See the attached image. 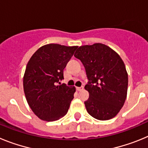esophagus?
<instances>
[{"mask_svg":"<svg viewBox=\"0 0 148 148\" xmlns=\"http://www.w3.org/2000/svg\"><path fill=\"white\" fill-rule=\"evenodd\" d=\"M76 89L78 91H82V90H84V87L83 86H82V87H76Z\"/></svg>","mask_w":148,"mask_h":148,"instance_id":"obj_1","label":"esophagus"}]
</instances>
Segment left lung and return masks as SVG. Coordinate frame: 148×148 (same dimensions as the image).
Returning a JSON list of instances; mask_svg holds the SVG:
<instances>
[{"instance_id": "obj_1", "label": "left lung", "mask_w": 148, "mask_h": 148, "mask_svg": "<svg viewBox=\"0 0 148 148\" xmlns=\"http://www.w3.org/2000/svg\"><path fill=\"white\" fill-rule=\"evenodd\" d=\"M74 56L85 67L89 92L84 101L87 113L98 120H109L118 114L127 98L128 75L118 53L105 44L81 46Z\"/></svg>"}]
</instances>
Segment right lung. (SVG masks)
<instances>
[{
	"label": "right lung",
	"instance_id": "obj_1",
	"mask_svg": "<svg viewBox=\"0 0 148 148\" xmlns=\"http://www.w3.org/2000/svg\"><path fill=\"white\" fill-rule=\"evenodd\" d=\"M77 46L49 44L40 47L30 58L23 75L27 103L40 119L53 121L67 113L75 87L61 84L64 69Z\"/></svg>",
	"mask_w": 148,
	"mask_h": 148
}]
</instances>
